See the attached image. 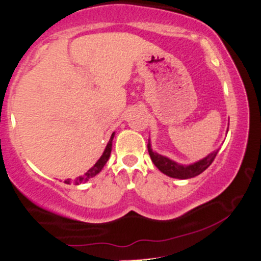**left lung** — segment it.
Returning <instances> with one entry per match:
<instances>
[{
  "instance_id": "obj_1",
  "label": "left lung",
  "mask_w": 261,
  "mask_h": 261,
  "mask_svg": "<svg viewBox=\"0 0 261 261\" xmlns=\"http://www.w3.org/2000/svg\"><path fill=\"white\" fill-rule=\"evenodd\" d=\"M148 151L150 158H151V161L154 162L155 166L158 167L162 173H165L168 177H172V178L188 179L198 176V174H200L201 172H204V171L213 164V161L215 160L219 150L213 151L210 155H207L206 158H204L203 160H199L198 162H194V164L192 165H187V166L186 165L177 164V162L170 160L166 156H162L160 154H158V152L152 151L150 140L148 143Z\"/></svg>"
}]
</instances>
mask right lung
<instances>
[{
    "label": "right lung",
    "mask_w": 261,
    "mask_h": 261,
    "mask_svg": "<svg viewBox=\"0 0 261 261\" xmlns=\"http://www.w3.org/2000/svg\"><path fill=\"white\" fill-rule=\"evenodd\" d=\"M113 137H115V133H112L111 138H110V142L107 143V145H106V149H105V151L102 152V155H101V158L99 159V160H97L96 164H95L94 166L91 167L90 170H89L87 173H84V174H83V176H79V177H76V178L74 179V185H81V183H85V182H87V180H89V178H91V177L96 176V174L99 173L101 170H102V167L105 166V164H106V162H107V160H109L110 155H111V150H112V140H113ZM64 182H66V183H68V185H69V179L64 180Z\"/></svg>",
    "instance_id": "1"
}]
</instances>
